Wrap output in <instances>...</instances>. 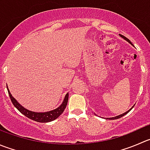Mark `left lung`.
<instances>
[{
    "mask_svg": "<svg viewBox=\"0 0 150 150\" xmlns=\"http://www.w3.org/2000/svg\"><path fill=\"white\" fill-rule=\"evenodd\" d=\"M120 36H121V37H122L123 39H125V40H126V41H127L129 43H130V44H131V45H133L131 43V42L130 41V40H128V39L127 38V37H125V36H123V35H122V34H120ZM132 109V108H131ZM131 109H130V110H131ZM130 110H127V112H125V113H124V114H121V115H119V116H117V117H112V118H108V120H117V119H120V118H121V117H122L123 116H125V115L126 114H127V113H128L129 111H130Z\"/></svg>",
    "mask_w": 150,
    "mask_h": 150,
    "instance_id": "left-lung-1",
    "label": "left lung"
}]
</instances>
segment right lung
Masks as SVG:
<instances>
[{
  "mask_svg": "<svg viewBox=\"0 0 150 150\" xmlns=\"http://www.w3.org/2000/svg\"><path fill=\"white\" fill-rule=\"evenodd\" d=\"M7 89H8V88H7ZM8 92L10 99H11V103H13L14 107H15L20 113H22L23 115L25 116L26 117L33 120V121L38 122H48L53 121V120H55L56 119H57L58 117L63 113L64 109L66 108L68 102V97H69V94L67 93V94H66V96H65L64 100L62 104L58 108L54 109V110H50V111L45 112V113H37V112L30 111V110H28L26 108H23V106H22L21 105L19 104V103H17V100L11 96V93L9 92L8 89Z\"/></svg>",
  "mask_w": 150,
  "mask_h": 150,
  "instance_id": "1",
  "label": "right lung"
}]
</instances>
